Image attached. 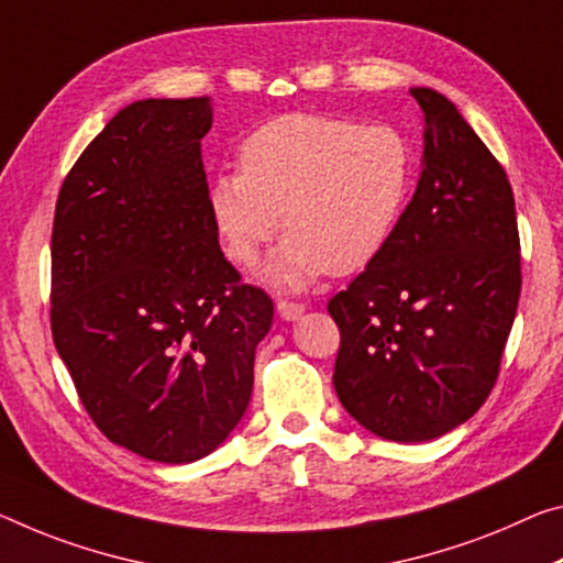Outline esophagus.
<instances>
[{
    "instance_id": "34e87169",
    "label": "esophagus",
    "mask_w": 563,
    "mask_h": 563,
    "mask_svg": "<svg viewBox=\"0 0 563 563\" xmlns=\"http://www.w3.org/2000/svg\"><path fill=\"white\" fill-rule=\"evenodd\" d=\"M278 316L283 320H298L302 313H306V306L302 302H292V300H278Z\"/></svg>"
}]
</instances>
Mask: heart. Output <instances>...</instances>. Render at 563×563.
<instances>
[{
    "instance_id": "1",
    "label": "heart",
    "mask_w": 563,
    "mask_h": 563,
    "mask_svg": "<svg viewBox=\"0 0 563 563\" xmlns=\"http://www.w3.org/2000/svg\"><path fill=\"white\" fill-rule=\"evenodd\" d=\"M240 173L212 180L210 218L228 257L257 263L263 247L290 233L263 267L278 290H302L320 275L371 265L404 216L413 155L390 124L325 114H283L240 145Z\"/></svg>"
}]
</instances>
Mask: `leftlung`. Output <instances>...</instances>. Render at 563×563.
Instances as JSON below:
<instances>
[{"label": "left lung", "mask_w": 563, "mask_h": 563, "mask_svg": "<svg viewBox=\"0 0 563 563\" xmlns=\"http://www.w3.org/2000/svg\"><path fill=\"white\" fill-rule=\"evenodd\" d=\"M410 95L423 112L416 192L386 250L328 302L341 328L335 394L398 443L439 439L484 406L521 292L504 167L449 97Z\"/></svg>", "instance_id": "8db88e82"}]
</instances>
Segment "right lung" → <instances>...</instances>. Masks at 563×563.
<instances>
[{"mask_svg":"<svg viewBox=\"0 0 563 563\" xmlns=\"http://www.w3.org/2000/svg\"><path fill=\"white\" fill-rule=\"evenodd\" d=\"M210 128V97L122 107L62 183L52 228L59 358L107 439L159 463L205 459L235 431L273 323L218 243Z\"/></svg>","mask_w":563,"mask_h":563,"instance_id":"right-lung-1","label":"right lung"}]
</instances>
